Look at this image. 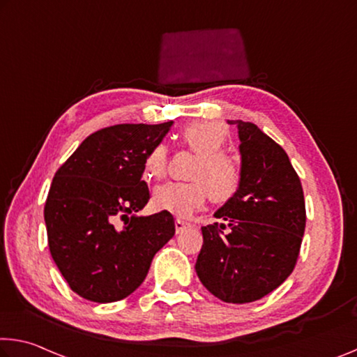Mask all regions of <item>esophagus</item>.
<instances>
[{
	"label": "esophagus",
	"instance_id": "1",
	"mask_svg": "<svg viewBox=\"0 0 357 357\" xmlns=\"http://www.w3.org/2000/svg\"><path fill=\"white\" fill-rule=\"evenodd\" d=\"M174 227H176V234H183L184 230L190 229L192 225L189 222H185V220H183V219H176L174 220Z\"/></svg>",
	"mask_w": 357,
	"mask_h": 357
}]
</instances>
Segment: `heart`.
<instances>
[{"mask_svg": "<svg viewBox=\"0 0 357 357\" xmlns=\"http://www.w3.org/2000/svg\"><path fill=\"white\" fill-rule=\"evenodd\" d=\"M181 143L199 155L190 173V183H167L152 192V206L178 218H188L203 206L208 195L214 203H227L241 185V168L234 157L222 149L229 130L222 123L203 121L189 123L179 135ZM168 151L155 144L144 158V172L151 178H162L167 172Z\"/></svg>", "mask_w": 357, "mask_h": 357, "instance_id": "obj_1", "label": "heart"}]
</instances>
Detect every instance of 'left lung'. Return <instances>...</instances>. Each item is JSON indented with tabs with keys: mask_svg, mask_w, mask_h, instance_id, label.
Instances as JSON below:
<instances>
[{
	"mask_svg": "<svg viewBox=\"0 0 357 357\" xmlns=\"http://www.w3.org/2000/svg\"><path fill=\"white\" fill-rule=\"evenodd\" d=\"M236 123L241 185L202 227L195 271L227 303H250L275 291L296 267L307 222L301 178L278 143L251 122Z\"/></svg>",
	"mask_w": 357,
	"mask_h": 357,
	"instance_id": "obj_1",
	"label": "left lung"
}]
</instances>
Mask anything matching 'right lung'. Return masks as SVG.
<instances>
[{
    "instance_id": "1",
    "label": "right lung",
    "mask_w": 357,
    "mask_h": 357,
    "mask_svg": "<svg viewBox=\"0 0 357 357\" xmlns=\"http://www.w3.org/2000/svg\"><path fill=\"white\" fill-rule=\"evenodd\" d=\"M172 126L101 128L56 169L44 206L49 250L82 298L109 303L130 296L174 235L169 213L137 216L149 200L144 158Z\"/></svg>"
}]
</instances>
